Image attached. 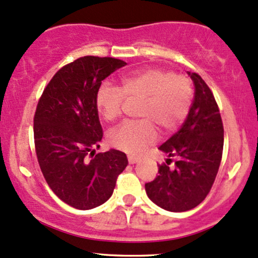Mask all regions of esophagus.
Instances as JSON below:
<instances>
[{"label":"esophagus","mask_w":258,"mask_h":258,"mask_svg":"<svg viewBox=\"0 0 258 258\" xmlns=\"http://www.w3.org/2000/svg\"><path fill=\"white\" fill-rule=\"evenodd\" d=\"M127 159H128L130 164H135V163H137L138 161H139V157L132 156V155H128V156H127Z\"/></svg>","instance_id":"34e87169"}]
</instances>
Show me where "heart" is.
I'll use <instances>...</instances> for the list:
<instances>
[{"label":"heart","instance_id":"b5f03b06","mask_svg":"<svg viewBox=\"0 0 258 258\" xmlns=\"http://www.w3.org/2000/svg\"><path fill=\"white\" fill-rule=\"evenodd\" d=\"M191 82L184 76L157 67L143 68L121 77V89L103 84L96 94V108L105 121L120 116L126 101L142 102L141 121L121 123L109 133L114 148L130 154H139L157 138L154 124L169 135L181 126L190 111Z\"/></svg>","mask_w":258,"mask_h":258}]
</instances>
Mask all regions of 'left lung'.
<instances>
[{
  "label": "left lung",
  "mask_w": 258,
  "mask_h": 258,
  "mask_svg": "<svg viewBox=\"0 0 258 258\" xmlns=\"http://www.w3.org/2000/svg\"><path fill=\"white\" fill-rule=\"evenodd\" d=\"M195 98L181 128L159 148L168 155L159 175L145 184L148 197L168 212H186L206 200L222 159L223 125L212 90L200 74L187 72ZM170 157H176L169 169Z\"/></svg>",
  "instance_id": "8db88e82"
}]
</instances>
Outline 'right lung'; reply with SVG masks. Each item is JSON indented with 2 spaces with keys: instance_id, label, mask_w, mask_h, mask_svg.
Segmentation results:
<instances>
[{
  "instance_id": "add662e5",
  "label": "right lung",
  "mask_w": 258,
  "mask_h": 258,
  "mask_svg": "<svg viewBox=\"0 0 258 258\" xmlns=\"http://www.w3.org/2000/svg\"><path fill=\"white\" fill-rule=\"evenodd\" d=\"M126 64L114 57L77 58L55 73L37 104L33 136L40 170L52 192L76 209L109 200L128 163L114 149L95 154L103 137L96 94L102 80Z\"/></svg>"
}]
</instances>
